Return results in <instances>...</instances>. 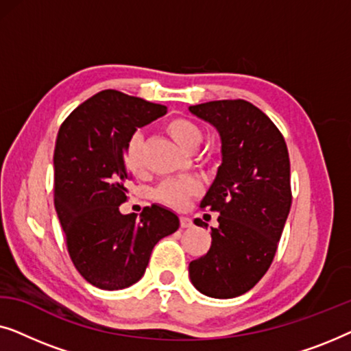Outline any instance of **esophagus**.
I'll return each mask as SVG.
<instances>
[{"label":"esophagus","instance_id":"1","mask_svg":"<svg viewBox=\"0 0 351 351\" xmlns=\"http://www.w3.org/2000/svg\"><path fill=\"white\" fill-rule=\"evenodd\" d=\"M193 222H191L190 217H180V227L182 228H190Z\"/></svg>","mask_w":351,"mask_h":351}]
</instances>
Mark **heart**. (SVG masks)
<instances>
[{"label": "heart", "instance_id": "b5f03b06", "mask_svg": "<svg viewBox=\"0 0 351 351\" xmlns=\"http://www.w3.org/2000/svg\"><path fill=\"white\" fill-rule=\"evenodd\" d=\"M166 132L174 138V142L186 152L195 150L203 141V129L191 119L174 118L166 123ZM124 158L126 165L132 174H142L143 171V156H142V136L138 132L129 138L124 148ZM199 191V185L195 179L190 177H179V179L165 180L158 185L155 190V198L160 203L171 206V208L180 209L189 203L191 196Z\"/></svg>", "mask_w": 351, "mask_h": 351}]
</instances>
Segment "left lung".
<instances>
[{
    "mask_svg": "<svg viewBox=\"0 0 351 351\" xmlns=\"http://www.w3.org/2000/svg\"><path fill=\"white\" fill-rule=\"evenodd\" d=\"M190 112L222 138V165L201 201L219 213V227L210 228L209 251L190 262V280L204 295L232 299L261 281L276 254L292 203L289 153L275 123L246 100H213Z\"/></svg>",
    "mask_w": 351,
    "mask_h": 351,
    "instance_id": "1",
    "label": "left lung"
}]
</instances>
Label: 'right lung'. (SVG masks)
I'll use <instances>...</instances> for the list:
<instances>
[{
  "mask_svg": "<svg viewBox=\"0 0 351 351\" xmlns=\"http://www.w3.org/2000/svg\"><path fill=\"white\" fill-rule=\"evenodd\" d=\"M166 112L165 105L107 89L76 107L57 134L56 210L71 262L99 289L137 282L155 244L179 228V217L156 204L143 208L141 217L119 213L132 179L126 143Z\"/></svg>",
  "mask_w": 351,
  "mask_h": 351,
  "instance_id": "1",
  "label": "right lung"
}]
</instances>
